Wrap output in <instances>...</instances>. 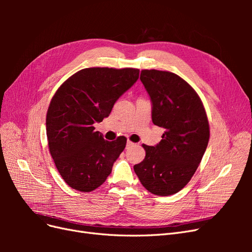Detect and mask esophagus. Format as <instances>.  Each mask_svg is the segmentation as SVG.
Returning a JSON list of instances; mask_svg holds the SVG:
<instances>
[{
    "instance_id": "34e87169",
    "label": "esophagus",
    "mask_w": 252,
    "mask_h": 252,
    "mask_svg": "<svg viewBox=\"0 0 252 252\" xmlns=\"http://www.w3.org/2000/svg\"><path fill=\"white\" fill-rule=\"evenodd\" d=\"M132 145H134V143H132V142H130V141H127V144H126L127 148H128V147H131Z\"/></svg>"
}]
</instances>
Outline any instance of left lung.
Here are the masks:
<instances>
[{
	"mask_svg": "<svg viewBox=\"0 0 252 252\" xmlns=\"http://www.w3.org/2000/svg\"><path fill=\"white\" fill-rule=\"evenodd\" d=\"M140 80L150 97L152 122L165 132L156 146L143 145L146 157L133 169L149 192L171 195L187 185L207 148V116L199 95L175 73L146 69Z\"/></svg>",
	"mask_w": 252,
	"mask_h": 252,
	"instance_id": "left-lung-1",
	"label": "left lung"
}]
</instances>
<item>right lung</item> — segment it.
<instances>
[{"mask_svg":"<svg viewBox=\"0 0 252 252\" xmlns=\"http://www.w3.org/2000/svg\"><path fill=\"white\" fill-rule=\"evenodd\" d=\"M139 73L133 68H85L53 95L46 117L48 146L61 177L71 188L93 191L111 173L127 140L106 141L94 125L109 116Z\"/></svg>","mask_w":252,"mask_h":252,"instance_id":"add662e5","label":"right lung"}]
</instances>
